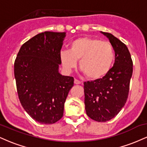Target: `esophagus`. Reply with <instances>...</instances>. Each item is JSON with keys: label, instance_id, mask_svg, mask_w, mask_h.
Masks as SVG:
<instances>
[{"label": "esophagus", "instance_id": "esophagus-1", "mask_svg": "<svg viewBox=\"0 0 147 147\" xmlns=\"http://www.w3.org/2000/svg\"><path fill=\"white\" fill-rule=\"evenodd\" d=\"M74 82H75V84H82V82H80V81H79L78 79H75V81H74Z\"/></svg>", "mask_w": 147, "mask_h": 147}]
</instances>
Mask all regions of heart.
<instances>
[{"label": "heart", "instance_id": "heart-1", "mask_svg": "<svg viewBox=\"0 0 147 147\" xmlns=\"http://www.w3.org/2000/svg\"><path fill=\"white\" fill-rule=\"evenodd\" d=\"M63 68L70 71L79 60V68L88 78L97 79L110 71L115 60V50L110 42L91 37H81L70 43V50H61Z\"/></svg>", "mask_w": 147, "mask_h": 147}]
</instances>
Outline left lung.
Returning <instances> with one entry per match:
<instances>
[{"label": "left lung", "instance_id": "8db88e82", "mask_svg": "<svg viewBox=\"0 0 147 147\" xmlns=\"http://www.w3.org/2000/svg\"><path fill=\"white\" fill-rule=\"evenodd\" d=\"M101 32L113 47L114 65L103 78L84 82V88L87 115L93 120L103 122L117 115L127 100L133 61L124 43L110 33Z\"/></svg>", "mask_w": 147, "mask_h": 147}]
</instances>
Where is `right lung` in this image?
Returning <instances> with one entry per match:
<instances>
[{"mask_svg": "<svg viewBox=\"0 0 147 147\" xmlns=\"http://www.w3.org/2000/svg\"><path fill=\"white\" fill-rule=\"evenodd\" d=\"M65 32H44L25 42L14 62V77L22 106L35 121L44 124L63 117L64 103L74 78L59 72Z\"/></svg>", "mask_w": 147, "mask_h": 147, "instance_id": "right-lung-1", "label": "right lung"}]
</instances>
